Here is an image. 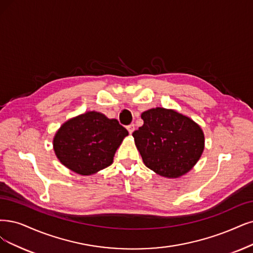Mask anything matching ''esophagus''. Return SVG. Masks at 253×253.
I'll return each instance as SVG.
<instances>
[{"label":"esophagus","instance_id":"34e87169","mask_svg":"<svg viewBox=\"0 0 253 253\" xmlns=\"http://www.w3.org/2000/svg\"><path fill=\"white\" fill-rule=\"evenodd\" d=\"M126 128H127L128 132H129L130 134H132V132L134 131V129H135V128H134V124H130V125H128Z\"/></svg>","mask_w":253,"mask_h":253}]
</instances>
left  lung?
<instances>
[{"mask_svg": "<svg viewBox=\"0 0 253 253\" xmlns=\"http://www.w3.org/2000/svg\"><path fill=\"white\" fill-rule=\"evenodd\" d=\"M132 133L145 166L166 178L190 172L204 150V133L191 118L174 109L151 108Z\"/></svg>", "mask_w": 253, "mask_h": 253, "instance_id": "left-lung-1", "label": "left lung"}]
</instances>
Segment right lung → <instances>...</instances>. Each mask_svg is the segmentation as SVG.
<instances>
[{
    "mask_svg": "<svg viewBox=\"0 0 253 253\" xmlns=\"http://www.w3.org/2000/svg\"><path fill=\"white\" fill-rule=\"evenodd\" d=\"M127 135L118 120L98 111H86L64 122L54 135L53 149L64 167L87 176L112 164Z\"/></svg>",
    "mask_w": 253,
    "mask_h": 253,
    "instance_id": "obj_1",
    "label": "right lung"
}]
</instances>
